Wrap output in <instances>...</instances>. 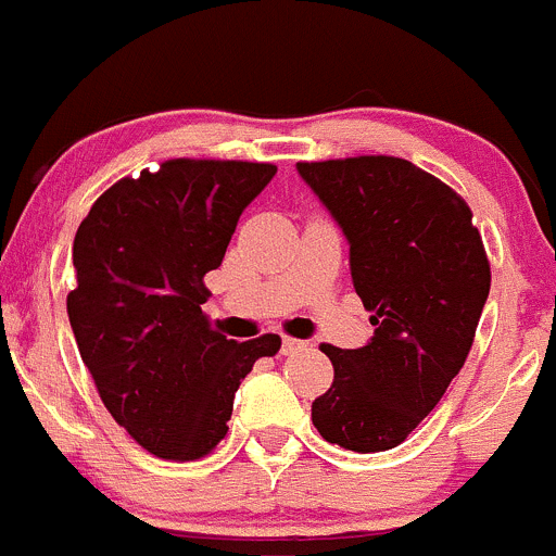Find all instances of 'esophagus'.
I'll return each mask as SVG.
<instances>
[{
	"mask_svg": "<svg viewBox=\"0 0 556 556\" xmlns=\"http://www.w3.org/2000/svg\"><path fill=\"white\" fill-rule=\"evenodd\" d=\"M302 345H305L302 340H294V337H283V340H280V353H283V356H289V353L300 351Z\"/></svg>",
	"mask_w": 556,
	"mask_h": 556,
	"instance_id": "obj_1",
	"label": "esophagus"
}]
</instances>
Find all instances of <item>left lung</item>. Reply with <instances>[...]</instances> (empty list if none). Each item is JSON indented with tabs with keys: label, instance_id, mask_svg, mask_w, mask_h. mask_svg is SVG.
Here are the masks:
<instances>
[{
	"label": "left lung",
	"instance_id": "left-lung-1",
	"mask_svg": "<svg viewBox=\"0 0 556 556\" xmlns=\"http://www.w3.org/2000/svg\"><path fill=\"white\" fill-rule=\"evenodd\" d=\"M351 243L356 294L375 337L320 345L334 382L313 426L353 452L399 447L442 402L473 345L490 262L471 208L437 176L388 154L296 163Z\"/></svg>",
	"mask_w": 556,
	"mask_h": 556
}]
</instances>
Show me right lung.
Wrapping results in <instances>:
<instances>
[{"mask_svg": "<svg viewBox=\"0 0 556 556\" xmlns=\"http://www.w3.org/2000/svg\"><path fill=\"white\" fill-rule=\"evenodd\" d=\"M273 163L165 160L125 176L74 236L68 324L109 415L165 460H198L225 439L232 399L278 334L227 340L200 311L240 214Z\"/></svg>", "mask_w": 556, "mask_h": 556, "instance_id": "obj_1", "label": "right lung"}]
</instances>
